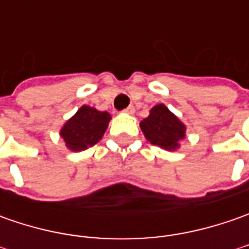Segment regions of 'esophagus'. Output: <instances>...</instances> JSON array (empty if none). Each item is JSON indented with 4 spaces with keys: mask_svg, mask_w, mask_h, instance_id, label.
Here are the masks:
<instances>
[{
    "mask_svg": "<svg viewBox=\"0 0 249 249\" xmlns=\"http://www.w3.org/2000/svg\"><path fill=\"white\" fill-rule=\"evenodd\" d=\"M134 107H133V105H130V107H127V108H126V109L123 110V112H126V113H129V115H133V113H134Z\"/></svg>",
    "mask_w": 249,
    "mask_h": 249,
    "instance_id": "esophagus-1",
    "label": "esophagus"
}]
</instances>
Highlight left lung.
Instances as JSON below:
<instances>
[{"instance_id": "left-lung-1", "label": "left lung", "mask_w": 249, "mask_h": 249, "mask_svg": "<svg viewBox=\"0 0 249 249\" xmlns=\"http://www.w3.org/2000/svg\"><path fill=\"white\" fill-rule=\"evenodd\" d=\"M140 127L151 144L169 151L176 149L178 141L186 136V126L163 104L149 110V116L141 120Z\"/></svg>"}]
</instances>
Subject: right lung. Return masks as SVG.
<instances>
[{"instance_id":"obj_1","label":"right lung","mask_w":249,"mask_h":249,"mask_svg":"<svg viewBox=\"0 0 249 249\" xmlns=\"http://www.w3.org/2000/svg\"><path fill=\"white\" fill-rule=\"evenodd\" d=\"M109 120L110 115L108 112H100L95 108L83 105L72 119L65 123L61 130V137L72 151L87 149L100 141Z\"/></svg>"}]
</instances>
